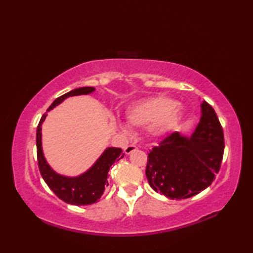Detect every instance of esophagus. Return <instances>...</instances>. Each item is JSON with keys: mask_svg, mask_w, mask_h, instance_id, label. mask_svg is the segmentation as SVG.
<instances>
[{"mask_svg": "<svg viewBox=\"0 0 253 253\" xmlns=\"http://www.w3.org/2000/svg\"><path fill=\"white\" fill-rule=\"evenodd\" d=\"M137 150V147L136 146H133V144H129V146H127V147H125V149H124V152H125V154H130L131 152H133V151H136Z\"/></svg>", "mask_w": 253, "mask_h": 253, "instance_id": "1", "label": "esophagus"}]
</instances>
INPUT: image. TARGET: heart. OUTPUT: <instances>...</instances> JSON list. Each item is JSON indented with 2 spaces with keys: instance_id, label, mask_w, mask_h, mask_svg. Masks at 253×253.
<instances>
[{
  "instance_id": "heart-1",
  "label": "heart",
  "mask_w": 253,
  "mask_h": 253,
  "mask_svg": "<svg viewBox=\"0 0 253 253\" xmlns=\"http://www.w3.org/2000/svg\"><path fill=\"white\" fill-rule=\"evenodd\" d=\"M184 115V107L178 102L165 95L150 96L130 104L126 110V118L133 127H146L148 135L161 138L177 126ZM123 132L128 131L126 124L118 122Z\"/></svg>"
}]
</instances>
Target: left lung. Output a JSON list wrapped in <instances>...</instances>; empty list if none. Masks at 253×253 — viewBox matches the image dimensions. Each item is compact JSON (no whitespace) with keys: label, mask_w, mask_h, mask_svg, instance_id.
<instances>
[{"label":"left lung","mask_w":253,"mask_h":253,"mask_svg":"<svg viewBox=\"0 0 253 253\" xmlns=\"http://www.w3.org/2000/svg\"><path fill=\"white\" fill-rule=\"evenodd\" d=\"M224 153V133L208 102L191 136L173 132L150 151L146 175L157 192L173 200L190 198L206 189L218 173Z\"/></svg>","instance_id":"left-lung-1"}]
</instances>
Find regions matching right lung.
Here are the masks:
<instances>
[{
	"label": "right lung",
	"instance_id": "obj_1",
	"mask_svg": "<svg viewBox=\"0 0 253 253\" xmlns=\"http://www.w3.org/2000/svg\"><path fill=\"white\" fill-rule=\"evenodd\" d=\"M95 88L93 87H82L74 89L69 92L61 95L60 98L54 100L50 105L47 112L54 109L55 106L61 104L62 102L69 98V96L83 95L92 93ZM46 113L42 115L37 128V155L38 165L42 178L44 179L46 185L55 195L64 202L74 204V206H87L96 202L98 199L103 195L105 186L109 185L107 182V174L111 166L116 161L124 158L123 150L121 148H106L100 158L95 161L94 164L87 169L84 173L78 176H64L56 173L44 158L43 150H42V124H43Z\"/></svg>",
	"mask_w": 253,
	"mask_h": 253
}]
</instances>
